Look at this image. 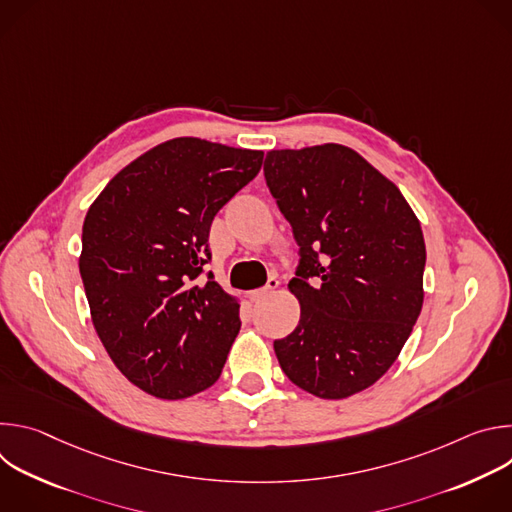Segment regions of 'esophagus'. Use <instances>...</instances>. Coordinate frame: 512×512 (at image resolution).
<instances>
[{"label": "esophagus", "mask_w": 512, "mask_h": 512, "mask_svg": "<svg viewBox=\"0 0 512 512\" xmlns=\"http://www.w3.org/2000/svg\"><path fill=\"white\" fill-rule=\"evenodd\" d=\"M277 287H279V279H275V277H269V279H267V283H265V287L251 291L249 298H251V302H261L263 298H267L269 294H273V291H275Z\"/></svg>", "instance_id": "34e87169"}]
</instances>
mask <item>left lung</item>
Returning a JSON list of instances; mask_svg holds the SVG:
<instances>
[{
	"label": "left lung",
	"mask_w": 512,
	"mask_h": 512,
	"mask_svg": "<svg viewBox=\"0 0 512 512\" xmlns=\"http://www.w3.org/2000/svg\"><path fill=\"white\" fill-rule=\"evenodd\" d=\"M265 182L300 247L289 281L298 328L275 340L281 371L322 399L377 383L423 304L425 241L399 188L338 143L265 156Z\"/></svg>",
	"instance_id": "left-lung-1"
}]
</instances>
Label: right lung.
I'll list each match as a JSON object with an SVG mask.
<instances>
[{
	"mask_svg": "<svg viewBox=\"0 0 512 512\" xmlns=\"http://www.w3.org/2000/svg\"><path fill=\"white\" fill-rule=\"evenodd\" d=\"M261 162L263 152L170 139L123 168L89 208L79 269L93 324L141 391L184 399L221 377L241 318L204 269L208 233Z\"/></svg>",
	"mask_w": 512,
	"mask_h": 512,
	"instance_id": "add662e5",
	"label": "right lung"
}]
</instances>
